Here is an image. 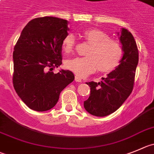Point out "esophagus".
<instances>
[{"label": "esophagus", "instance_id": "esophagus-1", "mask_svg": "<svg viewBox=\"0 0 154 154\" xmlns=\"http://www.w3.org/2000/svg\"><path fill=\"white\" fill-rule=\"evenodd\" d=\"M74 80H75L76 82H81L82 81L81 78H80L79 76H77V75L75 76V78H74Z\"/></svg>", "mask_w": 154, "mask_h": 154}]
</instances>
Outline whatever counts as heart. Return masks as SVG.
<instances>
[{"mask_svg": "<svg viewBox=\"0 0 154 154\" xmlns=\"http://www.w3.org/2000/svg\"><path fill=\"white\" fill-rule=\"evenodd\" d=\"M82 36L92 45L87 53L88 57L67 60L65 66L68 70L79 77H85L98 68L102 73H110L119 67L123 56L122 46L119 41L110 38L109 34L99 29L85 30ZM75 45V36L68 33L63 38L61 46L66 54H70Z\"/></svg>", "mask_w": 154, "mask_h": 154, "instance_id": "heart-1", "label": "heart"}]
</instances>
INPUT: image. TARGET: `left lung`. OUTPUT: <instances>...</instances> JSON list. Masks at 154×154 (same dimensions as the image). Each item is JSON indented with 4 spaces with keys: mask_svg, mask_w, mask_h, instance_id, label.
I'll return each mask as SVG.
<instances>
[{
    "mask_svg": "<svg viewBox=\"0 0 154 154\" xmlns=\"http://www.w3.org/2000/svg\"><path fill=\"white\" fill-rule=\"evenodd\" d=\"M120 41L124 54L119 67L103 77L101 82L87 83L90 87V95L84 106L93 116L103 117L116 112L133 90L138 49L134 36L126 29H122Z\"/></svg>",
    "mask_w": 154,
    "mask_h": 154,
    "instance_id": "1",
    "label": "left lung"
}]
</instances>
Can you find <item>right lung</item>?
I'll list each match as a JSON object with an SVG mask.
<instances>
[{"label":"right lung","mask_w":154,"mask_h":154,"mask_svg":"<svg viewBox=\"0 0 154 154\" xmlns=\"http://www.w3.org/2000/svg\"><path fill=\"white\" fill-rule=\"evenodd\" d=\"M67 23L53 17L33 19L24 27L14 46V87L31 109H51L61 92L74 80L70 70L52 71L62 64L61 43L69 29Z\"/></svg>","instance_id":"right-lung-1"}]
</instances>
